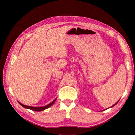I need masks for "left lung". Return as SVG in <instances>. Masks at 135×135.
<instances>
[{"label": "left lung", "mask_w": 135, "mask_h": 135, "mask_svg": "<svg viewBox=\"0 0 135 135\" xmlns=\"http://www.w3.org/2000/svg\"><path fill=\"white\" fill-rule=\"evenodd\" d=\"M118 101H119V100H118ZM118 102H116V103H115V104H114V105H113V106H111V108H112V107H114V106H115V105H116V104H117V103H118Z\"/></svg>", "instance_id": "obj_1"}]
</instances>
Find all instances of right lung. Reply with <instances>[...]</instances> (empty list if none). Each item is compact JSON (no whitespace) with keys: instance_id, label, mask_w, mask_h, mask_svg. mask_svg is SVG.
<instances>
[{"instance_id":"add662e5","label":"right lung","mask_w":135,"mask_h":135,"mask_svg":"<svg viewBox=\"0 0 135 135\" xmlns=\"http://www.w3.org/2000/svg\"><path fill=\"white\" fill-rule=\"evenodd\" d=\"M56 98H55L53 101H52V102H51V103L49 104L48 105H45V106H43V107H31V106H27V105H25L22 104L21 103H20V102H18V103H19L20 105L22 107H23L24 108H27V109H31V110H33V111H43L45 110V109H47L49 108L50 107H51L52 105H53L55 102L56 101Z\"/></svg>"}]
</instances>
